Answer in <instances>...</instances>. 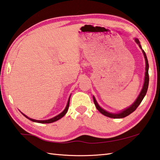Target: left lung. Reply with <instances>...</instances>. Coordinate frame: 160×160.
Listing matches in <instances>:
<instances>
[{"instance_id": "1", "label": "left lung", "mask_w": 160, "mask_h": 160, "mask_svg": "<svg viewBox=\"0 0 160 160\" xmlns=\"http://www.w3.org/2000/svg\"><path fill=\"white\" fill-rule=\"evenodd\" d=\"M134 41L135 42L139 45V48L142 49V52L143 54V56H144L145 58V61H146V72H145V78H144V82H143V85L142 89V91H141L140 93L139 94L138 97H137V99L135 100L132 105H131L130 107H128L126 109H124L123 110H122L118 113H111V112H109L108 111L105 110L104 109H102L101 106L98 105V103L97 102L94 96H93V102H94V104L96 108H97V109L101 112V113L103 115L106 116V117H109V118H124L127 117L129 114H130L131 113L135 110V109L137 108V107L140 105V103L142 102V100L144 98V96L146 94L147 90H148V83H149V76H148V68H149V65H148V59H147L146 52H144V51L142 49V46L140 44V42L138 39L135 38L134 39Z\"/></svg>"}]
</instances>
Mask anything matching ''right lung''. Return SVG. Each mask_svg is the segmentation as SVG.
Returning <instances> with one entry per match:
<instances>
[{
    "label": "right lung",
    "mask_w": 160,
    "mask_h": 160,
    "mask_svg": "<svg viewBox=\"0 0 160 160\" xmlns=\"http://www.w3.org/2000/svg\"><path fill=\"white\" fill-rule=\"evenodd\" d=\"M71 95L69 96V98H68V102H67V106H66L65 109L63 110V112H62L60 114H58L56 116V117H53L52 118H50V119H48V120H36V119H33V118H29L27 116L26 114H24L22 113V114H23L25 117H26L27 118H28V119L32 121L33 122H36V123H52V122H55L56 121H58L59 119H60L61 118H62L64 117V116L67 114V112L68 111V107H69V102H70V98H71Z\"/></svg>",
    "instance_id": "add662e5"
}]
</instances>
